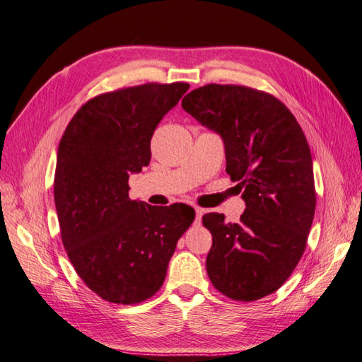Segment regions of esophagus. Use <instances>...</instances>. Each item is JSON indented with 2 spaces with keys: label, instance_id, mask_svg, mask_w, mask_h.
Here are the masks:
<instances>
[{
  "label": "esophagus",
  "instance_id": "obj_1",
  "mask_svg": "<svg viewBox=\"0 0 362 362\" xmlns=\"http://www.w3.org/2000/svg\"><path fill=\"white\" fill-rule=\"evenodd\" d=\"M202 216H203V209L195 207V223L197 224L202 223Z\"/></svg>",
  "mask_w": 362,
  "mask_h": 362
}]
</instances>
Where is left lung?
Here are the masks:
<instances>
[{
    "instance_id": "8db88e82",
    "label": "left lung",
    "mask_w": 362,
    "mask_h": 362,
    "mask_svg": "<svg viewBox=\"0 0 362 362\" xmlns=\"http://www.w3.org/2000/svg\"><path fill=\"white\" fill-rule=\"evenodd\" d=\"M182 108L221 136L226 172L246 203L238 223L211 212L206 269L229 299L252 302L277 291L299 263L316 209L307 138L274 95L240 85L190 91Z\"/></svg>"
}]
</instances>
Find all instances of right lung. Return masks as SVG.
Segmentation results:
<instances>
[{"label":"right lung","instance_id":"1","mask_svg":"<svg viewBox=\"0 0 362 362\" xmlns=\"http://www.w3.org/2000/svg\"><path fill=\"white\" fill-rule=\"evenodd\" d=\"M187 90L184 82L146 83L95 95L60 139L54 202L62 242L78 277L103 300L150 299L195 220L187 204L128 198V178L148 165L158 124Z\"/></svg>","mask_w":362,"mask_h":362}]
</instances>
